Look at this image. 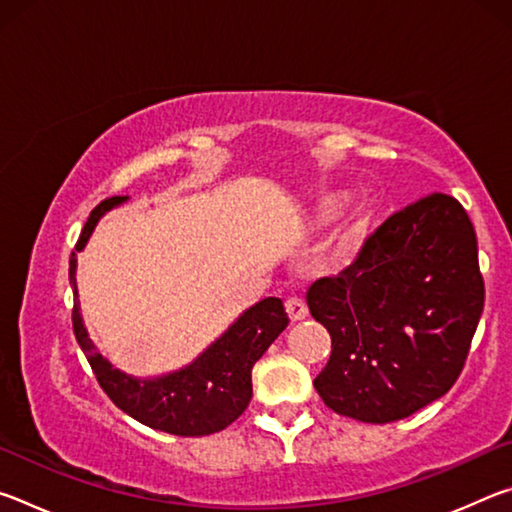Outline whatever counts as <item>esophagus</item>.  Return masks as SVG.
Returning a JSON list of instances; mask_svg holds the SVG:
<instances>
[{
	"label": "esophagus",
	"mask_w": 512,
	"mask_h": 512,
	"mask_svg": "<svg viewBox=\"0 0 512 512\" xmlns=\"http://www.w3.org/2000/svg\"><path fill=\"white\" fill-rule=\"evenodd\" d=\"M287 314H289V318L293 320V323H298V320L307 318L309 309H307V305L300 298H289L287 300Z\"/></svg>",
	"instance_id": "34e87169"
}]
</instances>
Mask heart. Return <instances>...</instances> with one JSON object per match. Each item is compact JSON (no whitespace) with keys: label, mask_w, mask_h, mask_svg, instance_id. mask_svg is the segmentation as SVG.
I'll return each mask as SVG.
<instances>
[{"label":"heart","mask_w":512,"mask_h":512,"mask_svg":"<svg viewBox=\"0 0 512 512\" xmlns=\"http://www.w3.org/2000/svg\"><path fill=\"white\" fill-rule=\"evenodd\" d=\"M363 235H366V221H363V219H352L339 232V237H336V253H339L341 257L350 255L352 250L361 244Z\"/></svg>","instance_id":"heart-1"}]
</instances>
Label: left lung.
Instances as JSON below:
<instances>
[{
  "label": "left lung",
  "mask_w": 512,
  "mask_h": 512,
  "mask_svg": "<svg viewBox=\"0 0 512 512\" xmlns=\"http://www.w3.org/2000/svg\"><path fill=\"white\" fill-rule=\"evenodd\" d=\"M483 298L476 235L456 198L431 194L388 216L350 266L307 291L332 336L318 395L345 418H409L456 384Z\"/></svg>",
  "instance_id": "left-lung-1"
}]
</instances>
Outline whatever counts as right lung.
Instances as JSON below:
<instances>
[{"label":"right lung","mask_w":512,"mask_h":512,"mask_svg":"<svg viewBox=\"0 0 512 512\" xmlns=\"http://www.w3.org/2000/svg\"><path fill=\"white\" fill-rule=\"evenodd\" d=\"M124 201L126 196H112L94 207L76 241V250L69 257V282L74 287V336L88 357L103 393L121 411L146 427L173 436H210L230 427L248 409L253 397V366L289 325V316L280 298H264L244 311L221 339H216L183 370L158 379H133L112 368L85 332L74 275L76 253L88 244L94 225L103 214Z\"/></svg>","instance_id":"1"}]
</instances>
